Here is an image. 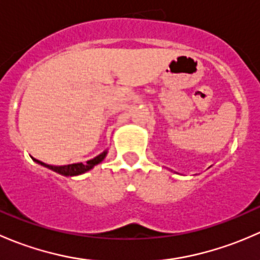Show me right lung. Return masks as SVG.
I'll use <instances>...</instances> for the list:
<instances>
[{
	"label": "right lung",
	"instance_id": "1",
	"mask_svg": "<svg viewBox=\"0 0 260 260\" xmlns=\"http://www.w3.org/2000/svg\"><path fill=\"white\" fill-rule=\"evenodd\" d=\"M107 153H108V151H104L102 152L101 154H98L96 157H94L93 159H89L86 164H72V165H67V166H52V165H46L44 164V162L39 161V159L34 158V161L38 162V164L43 165V166L48 167V169L52 170V171L57 172V174L60 175H64V176H78V175H81V174H85V172H88L89 170L93 169L95 165L101 164L102 161H103L104 158H106Z\"/></svg>",
	"mask_w": 260,
	"mask_h": 260
}]
</instances>
